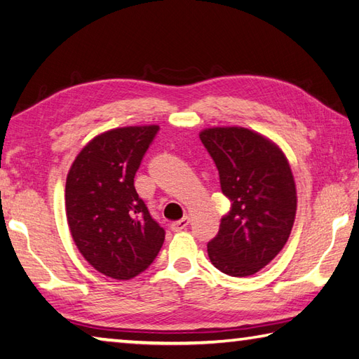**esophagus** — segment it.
Instances as JSON below:
<instances>
[{"instance_id":"obj_1","label":"esophagus","mask_w":359,"mask_h":359,"mask_svg":"<svg viewBox=\"0 0 359 359\" xmlns=\"http://www.w3.org/2000/svg\"><path fill=\"white\" fill-rule=\"evenodd\" d=\"M188 224H189V217H188V216H184L180 221H175V222L171 224V230H172V231L185 230V229L188 227Z\"/></svg>"}]
</instances>
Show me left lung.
<instances>
[{
	"mask_svg": "<svg viewBox=\"0 0 359 359\" xmlns=\"http://www.w3.org/2000/svg\"><path fill=\"white\" fill-rule=\"evenodd\" d=\"M219 172L230 210L207 244L210 262L231 277L263 269L283 249L297 210V193L285 154L244 128H212L199 133Z\"/></svg>",
	"mask_w": 359,
	"mask_h": 359,
	"instance_id": "left-lung-1",
	"label": "left lung"
}]
</instances>
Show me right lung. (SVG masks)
<instances>
[{
    "label": "right lung",
    "instance_id": "right-lung-1",
    "mask_svg": "<svg viewBox=\"0 0 359 359\" xmlns=\"http://www.w3.org/2000/svg\"><path fill=\"white\" fill-rule=\"evenodd\" d=\"M158 126H129L101 133L77 154L65 185L67 221L82 257L116 280L152 264L165 230L152 219L133 179Z\"/></svg>",
    "mask_w": 359,
    "mask_h": 359
}]
</instances>
